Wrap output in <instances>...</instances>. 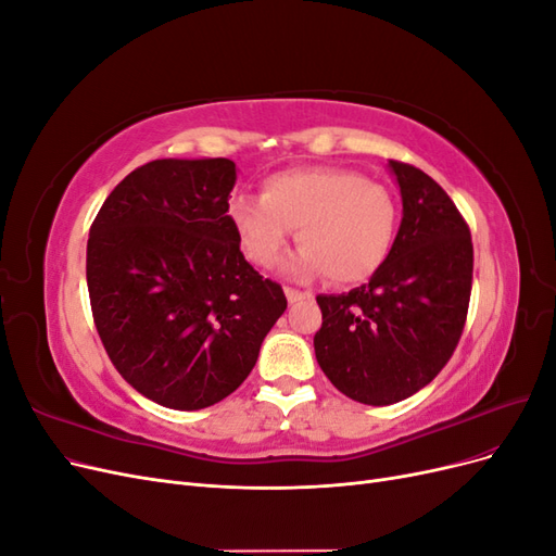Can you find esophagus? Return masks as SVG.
Segmentation results:
<instances>
[{
	"label": "esophagus",
	"instance_id": "esophagus-1",
	"mask_svg": "<svg viewBox=\"0 0 556 556\" xmlns=\"http://www.w3.org/2000/svg\"><path fill=\"white\" fill-rule=\"evenodd\" d=\"M285 296H288L290 304H296V301H301V299H308L311 292H301V290H294V288H285Z\"/></svg>",
	"mask_w": 556,
	"mask_h": 556
}]
</instances>
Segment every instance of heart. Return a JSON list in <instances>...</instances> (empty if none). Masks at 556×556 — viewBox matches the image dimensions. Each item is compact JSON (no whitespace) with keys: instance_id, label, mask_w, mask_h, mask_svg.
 Returning a JSON list of instances; mask_svg holds the SVG:
<instances>
[{"instance_id":"1","label":"heart","mask_w":556,"mask_h":556,"mask_svg":"<svg viewBox=\"0 0 556 556\" xmlns=\"http://www.w3.org/2000/svg\"><path fill=\"white\" fill-rule=\"evenodd\" d=\"M229 223L252 264L274 268L299 229L301 248L288 262V274H327L336 285H359L390 257L399 208L376 180L336 166H301L268 176L262 197H233Z\"/></svg>"}]
</instances>
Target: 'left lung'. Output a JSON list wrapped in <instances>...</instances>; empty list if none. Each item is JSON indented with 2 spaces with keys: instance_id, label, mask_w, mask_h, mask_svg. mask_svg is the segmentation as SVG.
Wrapping results in <instances>:
<instances>
[{
  "instance_id": "1",
  "label": "left lung",
  "mask_w": 556,
  "mask_h": 556,
  "mask_svg": "<svg viewBox=\"0 0 556 556\" xmlns=\"http://www.w3.org/2000/svg\"><path fill=\"white\" fill-rule=\"evenodd\" d=\"M403 217L390 257L362 288L319 294L315 357L336 390L390 406L427 387L466 323L473 243L462 213L425 172L390 160Z\"/></svg>"
}]
</instances>
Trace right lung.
Segmentation results:
<instances>
[{
    "label": "right lung",
    "instance_id": "obj_1",
    "mask_svg": "<svg viewBox=\"0 0 556 556\" xmlns=\"http://www.w3.org/2000/svg\"><path fill=\"white\" fill-rule=\"evenodd\" d=\"M237 164L155 160L106 197L90 227L88 292L113 366L146 399L201 410L229 396L288 308L229 223Z\"/></svg>",
    "mask_w": 556,
    "mask_h": 556
}]
</instances>
